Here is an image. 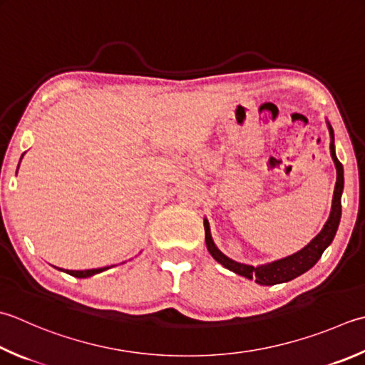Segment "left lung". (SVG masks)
<instances>
[{"label": "left lung", "mask_w": 365, "mask_h": 365, "mask_svg": "<svg viewBox=\"0 0 365 365\" xmlns=\"http://www.w3.org/2000/svg\"><path fill=\"white\" fill-rule=\"evenodd\" d=\"M327 128H329L331 134V156L335 164V169H337V182H335L334 188V197H332V207H331V215L327 218L326 225L321 232L313 239L309 245L304 247L301 252H297L287 258L278 259L274 262L262 264V266H248V264H242L237 261H232L227 258L213 244L212 234H210V226L209 221L204 220V230H205V245L209 253L213 256V259L218 261L221 266L230 269L231 272L242 275L248 278V280H255L258 284H264V287H272V284L289 282L292 278L302 275L307 270L312 269L318 259L321 258L324 250L332 244L335 237V232L339 230L340 217H341V192H344V166L337 160V155H335V145H334V130L329 125V121H326Z\"/></svg>", "instance_id": "left-lung-1"}]
</instances>
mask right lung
I'll return each mask as SVG.
<instances>
[{"mask_svg": "<svg viewBox=\"0 0 365 365\" xmlns=\"http://www.w3.org/2000/svg\"><path fill=\"white\" fill-rule=\"evenodd\" d=\"M106 269H109V267H99V269H90V270H64V272L73 275V277H77V278H87V277L103 272V270H106Z\"/></svg>", "mask_w": 365, "mask_h": 365, "instance_id": "right-lung-1", "label": "right lung"}]
</instances>
